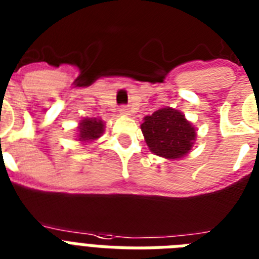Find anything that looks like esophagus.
Returning a JSON list of instances; mask_svg holds the SVG:
<instances>
[{
    "mask_svg": "<svg viewBox=\"0 0 259 259\" xmlns=\"http://www.w3.org/2000/svg\"><path fill=\"white\" fill-rule=\"evenodd\" d=\"M119 114L121 115H125V117H127V115H130V110L126 107V106H122L121 109H119Z\"/></svg>",
    "mask_w": 259,
    "mask_h": 259,
    "instance_id": "esophagus-1",
    "label": "esophagus"
}]
</instances>
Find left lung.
<instances>
[{
  "mask_svg": "<svg viewBox=\"0 0 259 259\" xmlns=\"http://www.w3.org/2000/svg\"><path fill=\"white\" fill-rule=\"evenodd\" d=\"M141 130L149 150L158 157L179 160L192 150L196 129L180 110L161 107L146 115Z\"/></svg>",
  "mask_w": 259,
  "mask_h": 259,
  "instance_id": "obj_1",
  "label": "left lung"
}]
</instances>
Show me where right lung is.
Wrapping results in <instances>:
<instances>
[{
  "instance_id": "right-lung-1",
  "label": "right lung",
  "mask_w": 259,
  "mask_h": 259,
  "mask_svg": "<svg viewBox=\"0 0 259 259\" xmlns=\"http://www.w3.org/2000/svg\"><path fill=\"white\" fill-rule=\"evenodd\" d=\"M106 123L99 118H83L79 121V125L76 127V141L82 145H89L93 144L101 138V136L105 132Z\"/></svg>"
}]
</instances>
